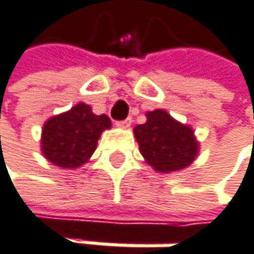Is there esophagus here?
<instances>
[{
  "label": "esophagus",
  "mask_w": 254,
  "mask_h": 254,
  "mask_svg": "<svg viewBox=\"0 0 254 254\" xmlns=\"http://www.w3.org/2000/svg\"><path fill=\"white\" fill-rule=\"evenodd\" d=\"M131 119H126V120H120V122H117L115 125L117 126H119V128H129V126H131Z\"/></svg>",
  "instance_id": "esophagus-1"
}]
</instances>
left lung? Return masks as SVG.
Listing matches in <instances>:
<instances>
[{"label":"left lung","mask_w":254,"mask_h":254,"mask_svg":"<svg viewBox=\"0 0 254 254\" xmlns=\"http://www.w3.org/2000/svg\"><path fill=\"white\" fill-rule=\"evenodd\" d=\"M134 135L142 156L158 172L181 170L192 164L198 153L192 129L162 109L146 114V123L135 126Z\"/></svg>","instance_id":"1"}]
</instances>
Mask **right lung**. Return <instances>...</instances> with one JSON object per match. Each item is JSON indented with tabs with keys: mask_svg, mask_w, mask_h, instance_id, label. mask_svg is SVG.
<instances>
[{
	"mask_svg": "<svg viewBox=\"0 0 254 254\" xmlns=\"http://www.w3.org/2000/svg\"><path fill=\"white\" fill-rule=\"evenodd\" d=\"M109 128L108 115H95L90 106L79 103L68 112L56 115L45 123L42 151L54 165L76 169L89 161L101 132Z\"/></svg>",
	"mask_w": 254,
	"mask_h": 254,
	"instance_id": "add662e5",
	"label": "right lung"
}]
</instances>
